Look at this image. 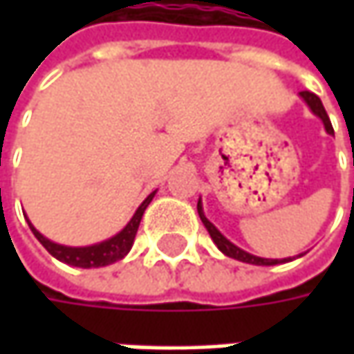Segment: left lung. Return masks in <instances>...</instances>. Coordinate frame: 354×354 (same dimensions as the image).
Listing matches in <instances>:
<instances>
[{"mask_svg":"<svg viewBox=\"0 0 354 354\" xmlns=\"http://www.w3.org/2000/svg\"><path fill=\"white\" fill-rule=\"evenodd\" d=\"M301 94V98L306 100L307 106L313 110V114L315 116H319L321 120H323V124H325V129L329 131V133H333V126H331V120H329V116H327V112H325V108H323V104H321V100L313 94V92H307V90H304V92H299ZM197 211H198V216H201V221H203V225H205V228L209 230V234H211L212 242L218 246V250L223 252V254H226L228 258H234V260H240V262H246V264H256V266H274V264H279V262H286V260H268V258H258V256H252V254H248V252L240 250L238 246H234L230 240H226L216 228H214V225L212 223H209V218L203 214V207H201V201L197 203Z\"/></svg>","mask_w":354,"mask_h":354,"instance_id":"obj_1","label":"left lung"}]
</instances>
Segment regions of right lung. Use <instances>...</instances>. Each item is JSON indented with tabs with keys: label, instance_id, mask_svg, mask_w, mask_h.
<instances>
[{
	"label": "right lung",
	"instance_id": "add662e5",
	"mask_svg": "<svg viewBox=\"0 0 354 354\" xmlns=\"http://www.w3.org/2000/svg\"><path fill=\"white\" fill-rule=\"evenodd\" d=\"M156 193H151L149 197L145 198L142 203V207L136 211L133 218L129 221L126 228L122 232H118L116 236H112L106 242H100V244H94V246H86V248H71V246H61V244H55L50 242L48 238H45L41 232H37L33 228V225L29 223L33 234L37 236V240L45 246L50 256H55L57 260H61L64 264L78 266V268H100V266H108L112 262H118L122 260L126 254L131 248L133 244V238H136V232H138V226H140V221H142L143 211L147 209V205L151 203Z\"/></svg>",
	"mask_w": 354,
	"mask_h": 354
}]
</instances>
